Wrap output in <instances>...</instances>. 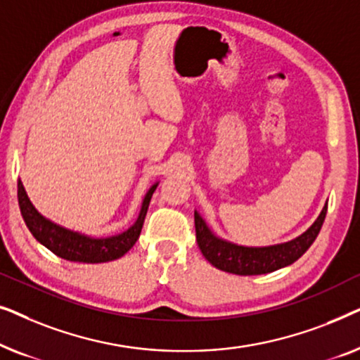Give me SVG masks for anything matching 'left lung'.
Listing matches in <instances>:
<instances>
[{"label": "left lung", "instance_id": "8db88e82", "mask_svg": "<svg viewBox=\"0 0 360 360\" xmlns=\"http://www.w3.org/2000/svg\"><path fill=\"white\" fill-rule=\"evenodd\" d=\"M328 205H324L318 219L302 236L288 243L269 245V248H245L228 240L219 239L211 233L203 218L195 211V229L196 243L201 254L216 269L236 275H260L270 274L287 265L293 264L309 249L314 243L319 229L326 218Z\"/></svg>", "mask_w": 360, "mask_h": 360}]
</instances>
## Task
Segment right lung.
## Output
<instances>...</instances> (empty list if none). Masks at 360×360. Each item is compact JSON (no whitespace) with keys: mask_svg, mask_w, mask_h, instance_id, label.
Returning <instances> with one entry per match:
<instances>
[{"mask_svg":"<svg viewBox=\"0 0 360 360\" xmlns=\"http://www.w3.org/2000/svg\"><path fill=\"white\" fill-rule=\"evenodd\" d=\"M157 185H152L149 191L144 196L142 201L141 213L137 216L136 223L131 226L124 233L111 236V238H88L85 234L75 233V231L65 229L39 213L34 208L31 200L27 198L26 190H24L22 181L18 180V200L19 208H21V214L24 218V223L31 231L34 238L39 243L53 252L58 257L70 260V262H83V264H101L110 262V260H116L124 255L136 240L139 239L142 224H144L147 208H149L152 193H154Z\"/></svg>","mask_w":360,"mask_h":360,"instance_id":"add662e5","label":"right lung"}]
</instances>
